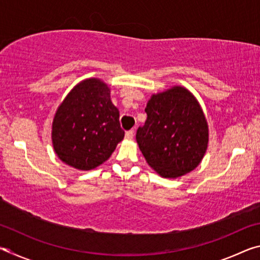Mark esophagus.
<instances>
[{
	"label": "esophagus",
	"mask_w": 260,
	"mask_h": 260,
	"mask_svg": "<svg viewBox=\"0 0 260 260\" xmlns=\"http://www.w3.org/2000/svg\"><path fill=\"white\" fill-rule=\"evenodd\" d=\"M133 136H134V131L132 129V131L126 132V134H125V139H126V140H132V139H133Z\"/></svg>",
	"instance_id": "esophagus-1"
}]
</instances>
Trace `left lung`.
<instances>
[{
    "mask_svg": "<svg viewBox=\"0 0 260 260\" xmlns=\"http://www.w3.org/2000/svg\"><path fill=\"white\" fill-rule=\"evenodd\" d=\"M147 120L136 142L150 167L162 178L191 172L203 159L209 127L203 110L190 91L175 86L148 101Z\"/></svg>",
    "mask_w": 260,
    "mask_h": 260,
    "instance_id": "1",
    "label": "left lung"
}]
</instances>
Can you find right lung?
Instances as JSON below:
<instances>
[{
    "label": "right lung",
    "instance_id": "1",
    "mask_svg": "<svg viewBox=\"0 0 260 260\" xmlns=\"http://www.w3.org/2000/svg\"><path fill=\"white\" fill-rule=\"evenodd\" d=\"M125 132L110 88L96 78L86 79L61 102L52 121V146L65 164L89 171L108 160Z\"/></svg>",
    "mask_w": 260,
    "mask_h": 260
}]
</instances>
